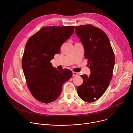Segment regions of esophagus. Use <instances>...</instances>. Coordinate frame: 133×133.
Wrapping results in <instances>:
<instances>
[{"instance_id":"obj_1","label":"esophagus","mask_w":133,"mask_h":133,"mask_svg":"<svg viewBox=\"0 0 133 133\" xmlns=\"http://www.w3.org/2000/svg\"><path fill=\"white\" fill-rule=\"evenodd\" d=\"M78 75H79V74L77 72H74V71L72 72V75L74 76H78Z\"/></svg>"}]
</instances>
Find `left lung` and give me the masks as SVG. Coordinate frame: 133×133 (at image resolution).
<instances>
[{
	"label": "left lung",
	"instance_id": "obj_1",
	"mask_svg": "<svg viewBox=\"0 0 133 133\" xmlns=\"http://www.w3.org/2000/svg\"><path fill=\"white\" fill-rule=\"evenodd\" d=\"M75 32L84 47L90 75H81L82 85L77 87L79 97L91 103L98 99L105 92L112 78L115 56L109 38L101 29L91 25L75 27Z\"/></svg>",
	"mask_w": 133,
	"mask_h": 133
}]
</instances>
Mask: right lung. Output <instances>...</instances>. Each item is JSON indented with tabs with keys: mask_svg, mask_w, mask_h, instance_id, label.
<instances>
[{
	"mask_svg": "<svg viewBox=\"0 0 133 133\" xmlns=\"http://www.w3.org/2000/svg\"><path fill=\"white\" fill-rule=\"evenodd\" d=\"M74 28V26L43 27L26 44L23 70L30 92L41 102L48 104L57 99L63 84L72 77L70 70H57L50 61L73 34Z\"/></svg>",
	"mask_w": 133,
	"mask_h": 133,
	"instance_id": "obj_1",
	"label": "right lung"
}]
</instances>
